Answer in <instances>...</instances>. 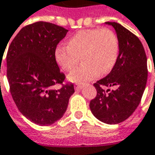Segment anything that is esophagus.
Listing matches in <instances>:
<instances>
[{
  "instance_id": "obj_1",
  "label": "esophagus",
  "mask_w": 155,
  "mask_h": 155,
  "mask_svg": "<svg viewBox=\"0 0 155 155\" xmlns=\"http://www.w3.org/2000/svg\"><path fill=\"white\" fill-rule=\"evenodd\" d=\"M81 87H82V86H81V85H80V84H74V88H75L76 90L81 89Z\"/></svg>"
}]
</instances>
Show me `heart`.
<instances>
[{"label":"heart","mask_w":155,"mask_h":155,"mask_svg":"<svg viewBox=\"0 0 155 155\" xmlns=\"http://www.w3.org/2000/svg\"><path fill=\"white\" fill-rule=\"evenodd\" d=\"M119 52L117 35L110 29H87L74 33L68 45H58L54 58L64 71H70L80 61L82 64L69 74L74 82L84 83L105 75L114 68Z\"/></svg>","instance_id":"heart-1"}]
</instances>
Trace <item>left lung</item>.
<instances>
[{
  "label": "left lung",
  "instance_id": "1",
  "mask_svg": "<svg viewBox=\"0 0 155 155\" xmlns=\"http://www.w3.org/2000/svg\"><path fill=\"white\" fill-rule=\"evenodd\" d=\"M115 29L119 43V53L110 73L94 83L96 96L90 101L91 112L109 124L127 119L137 109L143 96L147 81V55L137 36L115 22H106ZM114 86L109 94L101 87Z\"/></svg>",
  "mask_w": 155,
  "mask_h": 155
}]
</instances>
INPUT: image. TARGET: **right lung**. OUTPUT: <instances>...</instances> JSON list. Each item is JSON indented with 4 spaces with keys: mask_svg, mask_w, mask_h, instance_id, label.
<instances>
[{
    "mask_svg": "<svg viewBox=\"0 0 155 155\" xmlns=\"http://www.w3.org/2000/svg\"><path fill=\"white\" fill-rule=\"evenodd\" d=\"M68 31L47 22L29 24L17 33L7 52V77L15 104L26 118L39 125L61 118L74 93L73 83L63 84L66 76L54 58L56 46ZM57 84L62 87L53 90Z\"/></svg>",
    "mask_w": 155,
    "mask_h": 155,
    "instance_id": "1",
    "label": "right lung"
}]
</instances>
